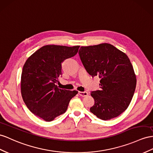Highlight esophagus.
<instances>
[{
  "label": "esophagus",
  "instance_id": "esophagus-1",
  "mask_svg": "<svg viewBox=\"0 0 153 153\" xmlns=\"http://www.w3.org/2000/svg\"><path fill=\"white\" fill-rule=\"evenodd\" d=\"M78 94H79V95L81 97H85V96H87L88 93L87 92H78Z\"/></svg>",
  "mask_w": 153,
  "mask_h": 153
}]
</instances>
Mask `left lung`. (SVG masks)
Masks as SVG:
<instances>
[{"label": "left lung", "instance_id": "obj_1", "mask_svg": "<svg viewBox=\"0 0 153 153\" xmlns=\"http://www.w3.org/2000/svg\"><path fill=\"white\" fill-rule=\"evenodd\" d=\"M79 55L87 72L101 79L100 90L91 92L95 103L90 111L102 120L120 116L130 104L136 85L128 56L108 43L81 46Z\"/></svg>", "mask_w": 153, "mask_h": 153}]
</instances>
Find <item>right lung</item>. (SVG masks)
I'll return each instance as SVG.
<instances>
[{"instance_id":"1","label":"right lung","mask_w":153,"mask_h":153,"mask_svg":"<svg viewBox=\"0 0 153 153\" xmlns=\"http://www.w3.org/2000/svg\"><path fill=\"white\" fill-rule=\"evenodd\" d=\"M79 46L46 45L33 53L23 66L21 94L33 114L51 121L67 110L77 91L61 89L57 83L62 76L61 64L77 53Z\"/></svg>"}]
</instances>
